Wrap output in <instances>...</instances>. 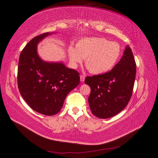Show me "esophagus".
<instances>
[{"instance_id": "esophagus-1", "label": "esophagus", "mask_w": 158, "mask_h": 158, "mask_svg": "<svg viewBox=\"0 0 158 158\" xmlns=\"http://www.w3.org/2000/svg\"><path fill=\"white\" fill-rule=\"evenodd\" d=\"M84 80H85V76L84 75H80V81L82 82H84Z\"/></svg>"}]
</instances>
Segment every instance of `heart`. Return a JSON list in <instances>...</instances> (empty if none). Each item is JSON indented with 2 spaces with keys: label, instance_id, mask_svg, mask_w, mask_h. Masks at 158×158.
Masks as SVG:
<instances>
[{
  "label": "heart",
  "instance_id": "1",
  "mask_svg": "<svg viewBox=\"0 0 158 158\" xmlns=\"http://www.w3.org/2000/svg\"><path fill=\"white\" fill-rule=\"evenodd\" d=\"M70 61L76 67L85 59V64L91 73L101 74L111 70L121 55L117 42L109 41L103 37H88L80 40L76 47L70 46Z\"/></svg>",
  "mask_w": 158,
  "mask_h": 158
}]
</instances>
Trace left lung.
Returning a JSON list of instances; mask_svg holds the SVG:
<instances>
[{
    "mask_svg": "<svg viewBox=\"0 0 158 158\" xmlns=\"http://www.w3.org/2000/svg\"><path fill=\"white\" fill-rule=\"evenodd\" d=\"M136 71L132 50L127 46L122 58L111 70L87 76L84 82L91 88L88 102L92 114L108 118L123 111L131 98Z\"/></svg>",
    "mask_w": 158,
    "mask_h": 158,
    "instance_id": "obj_1",
    "label": "left lung"
}]
</instances>
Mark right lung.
Listing matches in <instances>:
<instances>
[{
	"mask_svg": "<svg viewBox=\"0 0 158 158\" xmlns=\"http://www.w3.org/2000/svg\"><path fill=\"white\" fill-rule=\"evenodd\" d=\"M54 32L35 37L23 48L18 68V86L33 110L45 115L58 113L66 95L80 83L77 71L62 62H47L37 53V45Z\"/></svg>",
	"mask_w": 158,
	"mask_h": 158,
	"instance_id": "obj_1",
	"label": "right lung"
}]
</instances>
